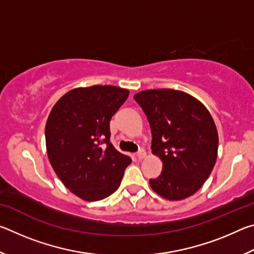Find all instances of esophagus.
Listing matches in <instances>:
<instances>
[{
    "label": "esophagus",
    "instance_id": "obj_1",
    "mask_svg": "<svg viewBox=\"0 0 254 254\" xmlns=\"http://www.w3.org/2000/svg\"><path fill=\"white\" fill-rule=\"evenodd\" d=\"M145 157V151L144 149H140V151L136 153V158L139 159V160H142V159Z\"/></svg>",
    "mask_w": 254,
    "mask_h": 254
}]
</instances>
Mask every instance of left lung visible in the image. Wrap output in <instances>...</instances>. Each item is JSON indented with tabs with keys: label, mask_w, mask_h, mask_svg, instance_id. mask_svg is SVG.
I'll use <instances>...</instances> for the list:
<instances>
[{
	"label": "left lung",
	"mask_w": 254,
	"mask_h": 254,
	"mask_svg": "<svg viewBox=\"0 0 254 254\" xmlns=\"http://www.w3.org/2000/svg\"><path fill=\"white\" fill-rule=\"evenodd\" d=\"M147 115L152 152L163 162L150 186L170 200L187 198L203 186L216 162L217 130L207 109L175 89H149L134 95Z\"/></svg>",
	"instance_id": "1"
}]
</instances>
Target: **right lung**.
Instances as JSON below:
<instances>
[{
	"instance_id": "right-lung-1",
	"label": "right lung",
	"mask_w": 254,
	"mask_h": 254,
	"mask_svg": "<svg viewBox=\"0 0 254 254\" xmlns=\"http://www.w3.org/2000/svg\"><path fill=\"white\" fill-rule=\"evenodd\" d=\"M127 96V89L110 85L75 88L50 112L45 132L49 161L63 184L85 200L113 194L131 163L110 141V121Z\"/></svg>"
}]
</instances>
